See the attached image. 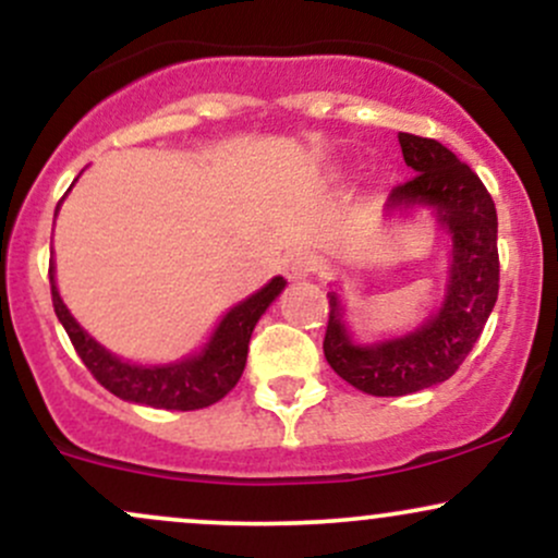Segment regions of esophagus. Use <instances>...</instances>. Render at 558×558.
<instances>
[{
  "label": "esophagus",
  "mask_w": 558,
  "mask_h": 558,
  "mask_svg": "<svg viewBox=\"0 0 558 558\" xmlns=\"http://www.w3.org/2000/svg\"><path fill=\"white\" fill-rule=\"evenodd\" d=\"M283 270L288 278L299 280V278H310L312 272H317V259L315 254L306 252V248H296V252H291L283 262Z\"/></svg>",
  "instance_id": "1"
}]
</instances>
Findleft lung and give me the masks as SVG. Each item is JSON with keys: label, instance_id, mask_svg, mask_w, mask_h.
Instances as JSON below:
<instances>
[{"label": "left lung", "instance_id": "8db88e82", "mask_svg": "<svg viewBox=\"0 0 558 558\" xmlns=\"http://www.w3.org/2000/svg\"><path fill=\"white\" fill-rule=\"evenodd\" d=\"M407 168L417 175L390 191L388 207L425 204L451 233V270L444 306L420 330L393 341L356 345L330 293L325 360L369 396H407L444 383L466 360L498 299V217L483 181L440 141L399 133Z\"/></svg>", "mask_w": 558, "mask_h": 558}]
</instances>
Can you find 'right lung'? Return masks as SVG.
Wrapping results in <instances>:
<instances>
[{
	"instance_id": "right-lung-1",
	"label": "right lung",
	"mask_w": 558,
	"mask_h": 558,
	"mask_svg": "<svg viewBox=\"0 0 558 558\" xmlns=\"http://www.w3.org/2000/svg\"><path fill=\"white\" fill-rule=\"evenodd\" d=\"M49 286H52L54 315L65 328L70 341H73L81 362L96 377V383H101L110 393L123 401L146 403V407L155 409H172V412H194V409L213 407L241 380L254 325L259 323L267 306L283 291L286 280L272 278L254 296L235 304L220 319L209 343L196 356H189V360L175 364H162V367L123 362L112 356L105 345L96 343L75 323L68 306L62 304L60 291L54 286V265H49Z\"/></svg>"
}]
</instances>
